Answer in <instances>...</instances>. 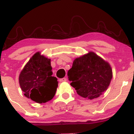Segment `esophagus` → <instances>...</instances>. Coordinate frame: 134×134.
I'll use <instances>...</instances> for the list:
<instances>
[{
    "mask_svg": "<svg viewBox=\"0 0 134 134\" xmlns=\"http://www.w3.org/2000/svg\"><path fill=\"white\" fill-rule=\"evenodd\" d=\"M59 81H60V82H66V81H67V79L65 77H63V78H62V79H59Z\"/></svg>",
    "mask_w": 134,
    "mask_h": 134,
    "instance_id": "1",
    "label": "esophagus"
}]
</instances>
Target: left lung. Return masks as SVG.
<instances>
[{
	"mask_svg": "<svg viewBox=\"0 0 134 134\" xmlns=\"http://www.w3.org/2000/svg\"><path fill=\"white\" fill-rule=\"evenodd\" d=\"M71 86L80 96L90 100L107 90L113 77L109 64L94 52L76 58L68 72Z\"/></svg>",
	"mask_w": 134,
	"mask_h": 134,
	"instance_id": "8db88e82",
	"label": "left lung"
}]
</instances>
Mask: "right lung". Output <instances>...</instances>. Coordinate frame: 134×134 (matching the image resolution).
I'll return each instance as SVG.
<instances>
[{
	"instance_id": "obj_1",
	"label": "right lung",
	"mask_w": 134,
	"mask_h": 134,
	"mask_svg": "<svg viewBox=\"0 0 134 134\" xmlns=\"http://www.w3.org/2000/svg\"><path fill=\"white\" fill-rule=\"evenodd\" d=\"M50 59L37 52L25 66L19 76L24 95L39 103L50 101L58 87L57 78L52 76Z\"/></svg>"
}]
</instances>
